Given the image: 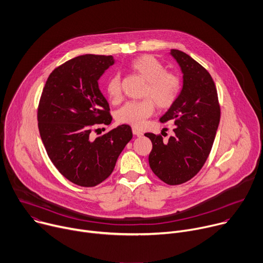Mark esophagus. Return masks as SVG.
I'll return each instance as SVG.
<instances>
[{"instance_id": "34e87169", "label": "esophagus", "mask_w": 263, "mask_h": 263, "mask_svg": "<svg viewBox=\"0 0 263 263\" xmlns=\"http://www.w3.org/2000/svg\"><path fill=\"white\" fill-rule=\"evenodd\" d=\"M132 132H133V134L136 135V136H142V132H140L138 129L133 128V129H132Z\"/></svg>"}]
</instances>
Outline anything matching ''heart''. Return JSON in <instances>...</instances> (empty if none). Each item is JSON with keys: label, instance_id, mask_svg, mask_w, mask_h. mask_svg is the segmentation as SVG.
Wrapping results in <instances>:
<instances>
[{"label": "heart", "instance_id": "1", "mask_svg": "<svg viewBox=\"0 0 263 263\" xmlns=\"http://www.w3.org/2000/svg\"><path fill=\"white\" fill-rule=\"evenodd\" d=\"M130 68L147 82L142 97L148 99L127 103L119 109L117 121L140 128L154 112V104L152 101L160 109L170 108L179 97L181 82L175 73L165 71V67L152 55L136 58L130 63ZM106 90L110 101L113 103L121 101L122 87L118 76L115 74L108 80Z\"/></svg>", "mask_w": 263, "mask_h": 263}]
</instances>
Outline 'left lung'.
<instances>
[{"mask_svg":"<svg viewBox=\"0 0 263 263\" xmlns=\"http://www.w3.org/2000/svg\"><path fill=\"white\" fill-rule=\"evenodd\" d=\"M171 54L183 73V87L161 123L174 122V135L145 133L152 141L150 168L164 183L177 185L192 179L205 163L220 122L217 89L209 71L186 53ZM164 136V135H163Z\"/></svg>","mask_w":263,"mask_h":263,"instance_id":"obj_1","label":"left lung"}]
</instances>
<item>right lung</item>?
I'll return each mask as SVG.
<instances>
[{
    "label": "right lung",
    "instance_id": "add662e5",
    "mask_svg": "<svg viewBox=\"0 0 263 263\" xmlns=\"http://www.w3.org/2000/svg\"><path fill=\"white\" fill-rule=\"evenodd\" d=\"M113 63L112 55L71 59L50 73L40 99L37 126L46 152L64 177L81 186L107 179L133 136L129 125L90 136L112 121L98 81Z\"/></svg>",
    "mask_w": 263,
    "mask_h": 263
}]
</instances>
